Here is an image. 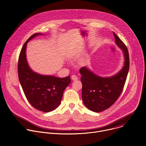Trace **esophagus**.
<instances>
[{"label":"esophagus","instance_id":"obj_1","mask_svg":"<svg viewBox=\"0 0 146 146\" xmlns=\"http://www.w3.org/2000/svg\"><path fill=\"white\" fill-rule=\"evenodd\" d=\"M72 79L73 81H76V80L78 79V78H77V77L76 76H75V75H72Z\"/></svg>","mask_w":146,"mask_h":146}]
</instances>
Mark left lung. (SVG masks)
Instances as JSON below:
<instances>
[{"mask_svg": "<svg viewBox=\"0 0 146 146\" xmlns=\"http://www.w3.org/2000/svg\"><path fill=\"white\" fill-rule=\"evenodd\" d=\"M115 43L122 51L124 56L123 66L114 76L100 77L87 67L80 69L82 84V99L84 105L94 112H100L111 106L120 96L125 83L129 69V57L125 44L113 32Z\"/></svg>", "mask_w": 146, "mask_h": 146, "instance_id": "8db88e82", "label": "left lung"}]
</instances>
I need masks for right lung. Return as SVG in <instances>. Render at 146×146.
Returning <instances> with one entry per match:
<instances>
[{"mask_svg":"<svg viewBox=\"0 0 146 146\" xmlns=\"http://www.w3.org/2000/svg\"><path fill=\"white\" fill-rule=\"evenodd\" d=\"M38 35L43 34L35 33L24 43L19 56L18 74L21 86L31 105L40 111L47 113L59 106L64 91L71 82V79L70 76L59 78L52 75H42L30 68L26 55L27 44Z\"/></svg>","mask_w":146,"mask_h":146,"instance_id":"obj_1","label":"right lung"}]
</instances>
